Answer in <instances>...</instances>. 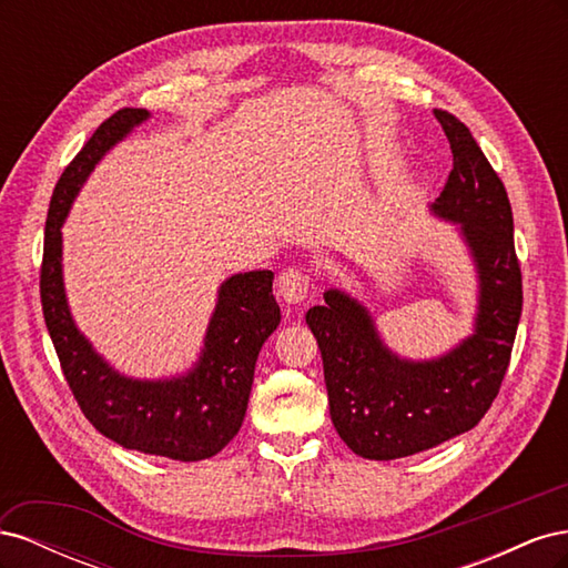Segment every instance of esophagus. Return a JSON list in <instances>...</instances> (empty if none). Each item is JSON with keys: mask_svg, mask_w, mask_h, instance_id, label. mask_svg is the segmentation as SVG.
Here are the masks:
<instances>
[{"mask_svg": "<svg viewBox=\"0 0 568 568\" xmlns=\"http://www.w3.org/2000/svg\"><path fill=\"white\" fill-rule=\"evenodd\" d=\"M277 291L286 303H301L311 294V280H307L303 270L286 267L277 280Z\"/></svg>", "mask_w": 568, "mask_h": 568, "instance_id": "esophagus-1", "label": "esophagus"}]
</instances>
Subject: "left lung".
<instances>
[{
  "instance_id": "obj_1",
  "label": "left lung",
  "mask_w": 568,
  "mask_h": 568,
  "mask_svg": "<svg viewBox=\"0 0 568 568\" xmlns=\"http://www.w3.org/2000/svg\"><path fill=\"white\" fill-rule=\"evenodd\" d=\"M453 170L434 213L459 225L478 270L474 336L432 363L393 355L357 301L332 288L307 311L338 436L367 459H398L469 432L500 393L521 317V267L503 180L469 128L436 109Z\"/></svg>"
}]
</instances>
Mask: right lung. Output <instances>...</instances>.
<instances>
[{"mask_svg": "<svg viewBox=\"0 0 568 568\" xmlns=\"http://www.w3.org/2000/svg\"><path fill=\"white\" fill-rule=\"evenodd\" d=\"M146 118V109L115 111L63 170L47 213L40 298L68 388L97 432L128 450L199 462L217 455L242 428L257 353L282 320L272 296L274 274H234L220 286L199 365L170 382H134L113 372L75 329L63 294L65 213L99 159Z\"/></svg>", "mask_w": 568, "mask_h": 568, "instance_id": "obj_1", "label": "right lung"}]
</instances>
